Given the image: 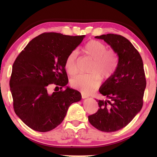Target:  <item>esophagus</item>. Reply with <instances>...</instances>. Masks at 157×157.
Wrapping results in <instances>:
<instances>
[{
	"label": "esophagus",
	"instance_id": "34e87169",
	"mask_svg": "<svg viewBox=\"0 0 157 157\" xmlns=\"http://www.w3.org/2000/svg\"><path fill=\"white\" fill-rule=\"evenodd\" d=\"M82 98H88V96L87 95H86L84 94H83V93H82Z\"/></svg>",
	"mask_w": 157,
	"mask_h": 157
}]
</instances>
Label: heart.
Instances as JSON below:
<instances>
[{
	"label": "heart",
	"mask_w": 157,
	"mask_h": 157,
	"mask_svg": "<svg viewBox=\"0 0 157 157\" xmlns=\"http://www.w3.org/2000/svg\"><path fill=\"white\" fill-rule=\"evenodd\" d=\"M83 51L92 60L89 69L90 74L79 75L71 79V87L79 90L84 94H90L101 84V78H109L115 73L118 65V55L113 49H107L106 46L100 41L92 40L84 46ZM65 67L70 75L78 71V52L73 51L67 56Z\"/></svg>",
	"instance_id": "1"
}]
</instances>
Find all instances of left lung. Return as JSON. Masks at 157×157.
Wrapping results in <instances>:
<instances>
[{"mask_svg": "<svg viewBox=\"0 0 157 157\" xmlns=\"http://www.w3.org/2000/svg\"><path fill=\"white\" fill-rule=\"evenodd\" d=\"M104 40L117 52L118 65L99 92L107 99L97 100L99 109L88 116L90 124L100 131L113 132L124 128L140 111L146 86L140 55L128 39L108 34L96 36Z\"/></svg>", "mask_w": 157, "mask_h": 157, "instance_id": "8db88e82", "label": "left lung"}]
</instances>
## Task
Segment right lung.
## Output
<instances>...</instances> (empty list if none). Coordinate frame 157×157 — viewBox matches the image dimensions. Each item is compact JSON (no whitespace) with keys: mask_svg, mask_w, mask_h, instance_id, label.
Wrapping results in <instances>:
<instances>
[{"mask_svg":"<svg viewBox=\"0 0 157 157\" xmlns=\"http://www.w3.org/2000/svg\"><path fill=\"white\" fill-rule=\"evenodd\" d=\"M83 36L47 32L32 39L13 65L9 85L15 113L29 128L40 132L55 129L64 119L72 103L82 98L80 92L67 87V56L81 44ZM61 90L52 94L49 84Z\"/></svg>","mask_w":157,"mask_h":157,"instance_id":"1","label":"right lung"}]
</instances>
